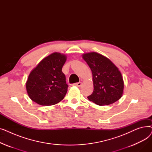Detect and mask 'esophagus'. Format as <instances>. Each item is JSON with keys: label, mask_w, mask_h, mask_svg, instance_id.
<instances>
[{"label": "esophagus", "mask_w": 152, "mask_h": 152, "mask_svg": "<svg viewBox=\"0 0 152 152\" xmlns=\"http://www.w3.org/2000/svg\"><path fill=\"white\" fill-rule=\"evenodd\" d=\"M82 83L81 82H79V83H75L73 85L75 86H77V87H80L81 86Z\"/></svg>", "instance_id": "obj_1"}]
</instances>
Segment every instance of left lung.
<instances>
[{"label":"left lung","mask_w":152,"mask_h":152,"mask_svg":"<svg viewBox=\"0 0 152 152\" xmlns=\"http://www.w3.org/2000/svg\"><path fill=\"white\" fill-rule=\"evenodd\" d=\"M92 73L94 91L87 97L98 105H108L120 99L124 81L121 72L110 59L96 52L83 55Z\"/></svg>","instance_id":"obj_1"}]
</instances>
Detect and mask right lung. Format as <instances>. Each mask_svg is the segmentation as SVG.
Here are the masks:
<instances>
[{"mask_svg":"<svg viewBox=\"0 0 152 152\" xmlns=\"http://www.w3.org/2000/svg\"><path fill=\"white\" fill-rule=\"evenodd\" d=\"M66 56L55 52L42 61L30 73L26 83L29 98L37 104L49 106L63 99L68 91L62 67Z\"/></svg>","mask_w":152,"mask_h":152,"instance_id":"obj_1","label":"right lung"}]
</instances>
